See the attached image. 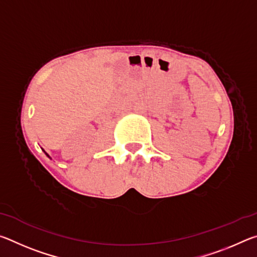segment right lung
I'll return each instance as SVG.
<instances>
[{
    "label": "right lung",
    "mask_w": 257,
    "mask_h": 257,
    "mask_svg": "<svg viewBox=\"0 0 257 257\" xmlns=\"http://www.w3.org/2000/svg\"><path fill=\"white\" fill-rule=\"evenodd\" d=\"M46 155H47V154H46ZM47 156H49V155H47Z\"/></svg>",
    "instance_id": "add662e5"
}]
</instances>
